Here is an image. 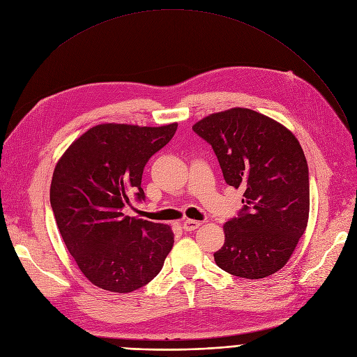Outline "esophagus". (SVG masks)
<instances>
[{
    "instance_id": "obj_1",
    "label": "esophagus",
    "mask_w": 357,
    "mask_h": 357,
    "mask_svg": "<svg viewBox=\"0 0 357 357\" xmlns=\"http://www.w3.org/2000/svg\"><path fill=\"white\" fill-rule=\"evenodd\" d=\"M200 227V222L199 220H195V219H185L183 222V229L184 231H195Z\"/></svg>"
}]
</instances>
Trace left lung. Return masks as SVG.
<instances>
[{"label": "left lung", "mask_w": 357, "mask_h": 357, "mask_svg": "<svg viewBox=\"0 0 357 357\" xmlns=\"http://www.w3.org/2000/svg\"><path fill=\"white\" fill-rule=\"evenodd\" d=\"M218 157L227 184L244 189V206L224 225L213 257L228 273L261 279L276 273L307 229L310 174L294 133L261 113L235 107L193 125Z\"/></svg>", "instance_id": "8db88e82"}]
</instances>
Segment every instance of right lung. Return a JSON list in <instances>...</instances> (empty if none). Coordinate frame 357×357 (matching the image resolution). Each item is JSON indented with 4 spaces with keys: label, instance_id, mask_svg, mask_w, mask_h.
<instances>
[{
    "label": "right lung",
    "instance_id": "add662e5",
    "mask_svg": "<svg viewBox=\"0 0 357 357\" xmlns=\"http://www.w3.org/2000/svg\"><path fill=\"white\" fill-rule=\"evenodd\" d=\"M176 130L177 123L97 125L74 141L55 167L50 206L58 229L84 276L101 289H139L160 273L173 248L168 225L122 211L132 193L145 200L144 168Z\"/></svg>",
    "mask_w": 357,
    "mask_h": 357
}]
</instances>
